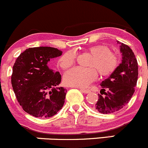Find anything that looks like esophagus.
Here are the masks:
<instances>
[{
  "mask_svg": "<svg viewBox=\"0 0 148 148\" xmlns=\"http://www.w3.org/2000/svg\"><path fill=\"white\" fill-rule=\"evenodd\" d=\"M81 90H82L83 92H84V93H88V92H90V90H88V89H82Z\"/></svg>",
  "mask_w": 148,
  "mask_h": 148,
  "instance_id": "esophagus-1",
  "label": "esophagus"
}]
</instances>
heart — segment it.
Segmentation results:
<instances>
[{"instance_id": "obj_1", "label": "heart", "mask_w": 148, "mask_h": 148, "mask_svg": "<svg viewBox=\"0 0 148 148\" xmlns=\"http://www.w3.org/2000/svg\"><path fill=\"white\" fill-rule=\"evenodd\" d=\"M86 52L92 57L90 66L95 68L101 77L110 76L118 65L117 56L110 52V49L105 45H93L86 50ZM75 61L76 56L74 53L68 51L60 58L58 65L63 69H69L74 65ZM95 69V68L86 69L74 67L65 72L64 74V82L66 85L71 86L86 87L98 77V71Z\"/></svg>"}]
</instances>
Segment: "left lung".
<instances>
[{
  "instance_id": "1",
  "label": "left lung",
  "mask_w": 148,
  "mask_h": 148,
  "mask_svg": "<svg viewBox=\"0 0 148 148\" xmlns=\"http://www.w3.org/2000/svg\"><path fill=\"white\" fill-rule=\"evenodd\" d=\"M122 56L121 64L108 79L103 81V88L94 108L102 114L116 112L126 105L135 92L138 76V66L133 50L127 45L120 43ZM107 89L108 91L105 92Z\"/></svg>"
}]
</instances>
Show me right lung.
Instances as JSON below:
<instances>
[{"mask_svg": "<svg viewBox=\"0 0 148 148\" xmlns=\"http://www.w3.org/2000/svg\"><path fill=\"white\" fill-rule=\"evenodd\" d=\"M62 53L52 47H35L25 50L16 60L11 77L12 88L22 109L32 116L51 117L64 105L66 89L58 87L61 75L48 64Z\"/></svg>", "mask_w": 148, "mask_h": 148, "instance_id": "add662e5", "label": "right lung"}]
</instances>
